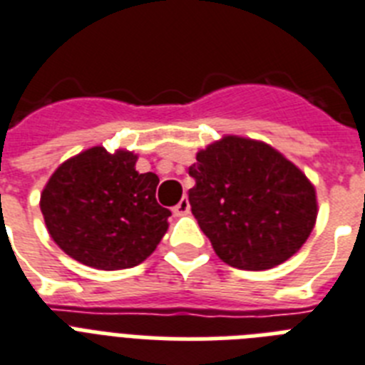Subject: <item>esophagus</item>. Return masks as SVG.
<instances>
[{
	"instance_id": "34e87169",
	"label": "esophagus",
	"mask_w": 365,
	"mask_h": 365,
	"mask_svg": "<svg viewBox=\"0 0 365 365\" xmlns=\"http://www.w3.org/2000/svg\"><path fill=\"white\" fill-rule=\"evenodd\" d=\"M189 210H191V206H189L187 197H183L182 200H180V202H178L176 206H174L173 212H174V215H178V217H180V215H187Z\"/></svg>"
}]
</instances>
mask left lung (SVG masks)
<instances>
[{"label":"left lung","instance_id":"obj_1","mask_svg":"<svg viewBox=\"0 0 365 365\" xmlns=\"http://www.w3.org/2000/svg\"><path fill=\"white\" fill-rule=\"evenodd\" d=\"M189 204L213 251L240 269H269L290 259L317 221L313 183L264 142L223 136L189 167Z\"/></svg>","mask_w":365,"mask_h":365}]
</instances>
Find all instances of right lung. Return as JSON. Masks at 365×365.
Here are the masks:
<instances>
[{
	"instance_id": "1",
	"label": "right lung",
	"mask_w": 365,
	"mask_h": 365,
	"mask_svg": "<svg viewBox=\"0 0 365 365\" xmlns=\"http://www.w3.org/2000/svg\"><path fill=\"white\" fill-rule=\"evenodd\" d=\"M136 155L96 146L61 163L41 195L56 244L86 266L133 268L155 251L170 210L155 198L159 178L136 173Z\"/></svg>"
}]
</instances>
